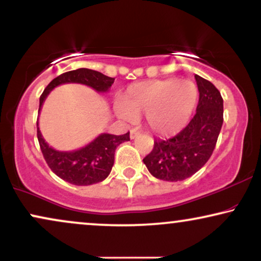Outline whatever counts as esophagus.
I'll return each instance as SVG.
<instances>
[{
    "instance_id": "obj_1",
    "label": "esophagus",
    "mask_w": 261,
    "mask_h": 261,
    "mask_svg": "<svg viewBox=\"0 0 261 261\" xmlns=\"http://www.w3.org/2000/svg\"><path fill=\"white\" fill-rule=\"evenodd\" d=\"M140 135V132L137 130V129H132L130 130V139H135L137 137Z\"/></svg>"
}]
</instances>
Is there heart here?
<instances>
[{
    "instance_id": "heart-1",
    "label": "heart",
    "mask_w": 261,
    "mask_h": 261,
    "mask_svg": "<svg viewBox=\"0 0 261 261\" xmlns=\"http://www.w3.org/2000/svg\"><path fill=\"white\" fill-rule=\"evenodd\" d=\"M198 101V89L190 80L145 81L130 84L116 105V113L126 121L145 114L149 129L169 137L187 126Z\"/></svg>"
}]
</instances>
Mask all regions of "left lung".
Returning a JSON list of instances; mask_svg holds the SVG:
<instances>
[{
  "mask_svg": "<svg viewBox=\"0 0 261 261\" xmlns=\"http://www.w3.org/2000/svg\"><path fill=\"white\" fill-rule=\"evenodd\" d=\"M199 99L195 116L176 137L154 140L144 158L153 177L162 180H184L208 162L223 123V99L215 85L195 74Z\"/></svg>",
  "mask_w": 261,
  "mask_h": 261,
  "instance_id": "left-lung-1",
  "label": "left lung"
}]
</instances>
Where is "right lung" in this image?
I'll return each instance as SVG.
<instances>
[{"instance_id": "obj_1", "label": "right lung", "mask_w": 261, "mask_h": 261, "mask_svg": "<svg viewBox=\"0 0 261 261\" xmlns=\"http://www.w3.org/2000/svg\"><path fill=\"white\" fill-rule=\"evenodd\" d=\"M114 81L115 78L90 69H77L62 73L55 78L41 94L39 114L46 97L58 85L78 83L90 87L97 92H108ZM37 129L39 145L49 169L63 180L73 185H91L105 180L114 165L116 147L129 140V132L123 135L102 133L84 147L76 151L63 152L48 146L42 138L38 122Z\"/></svg>"}]
</instances>
